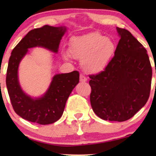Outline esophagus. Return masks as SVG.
<instances>
[{
    "instance_id": "esophagus-1",
    "label": "esophagus",
    "mask_w": 156,
    "mask_h": 156,
    "mask_svg": "<svg viewBox=\"0 0 156 156\" xmlns=\"http://www.w3.org/2000/svg\"><path fill=\"white\" fill-rule=\"evenodd\" d=\"M87 80V79L86 76H85L84 75H83V74H80V81L81 82H86Z\"/></svg>"
}]
</instances>
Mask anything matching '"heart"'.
Segmentation results:
<instances>
[{"mask_svg":"<svg viewBox=\"0 0 156 156\" xmlns=\"http://www.w3.org/2000/svg\"><path fill=\"white\" fill-rule=\"evenodd\" d=\"M115 51L112 40L99 33H91L74 38L69 44V52L72 57L82 59L87 72L97 73L108 65Z\"/></svg>","mask_w":156,"mask_h":156,"instance_id":"heart-1","label":"heart"}]
</instances>
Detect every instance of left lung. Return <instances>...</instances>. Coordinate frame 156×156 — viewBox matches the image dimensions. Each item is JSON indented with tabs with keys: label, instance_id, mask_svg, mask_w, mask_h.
Wrapping results in <instances>:
<instances>
[{
	"label": "left lung",
	"instance_id": "left-lung-1",
	"mask_svg": "<svg viewBox=\"0 0 156 156\" xmlns=\"http://www.w3.org/2000/svg\"><path fill=\"white\" fill-rule=\"evenodd\" d=\"M121 39L114 56L99 73L89 75L94 112L106 121L133 117L150 96L152 67L147 51L127 30L117 27Z\"/></svg>",
	"mask_w": 156,
	"mask_h": 156
}]
</instances>
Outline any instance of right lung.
<instances>
[{"instance_id": "add662e5", "label": "right lung", "mask_w": 156, "mask_h": 156, "mask_svg": "<svg viewBox=\"0 0 156 156\" xmlns=\"http://www.w3.org/2000/svg\"><path fill=\"white\" fill-rule=\"evenodd\" d=\"M65 31V27L49 25L31 30L12 51L6 74V86L15 112L25 120L42 125L59 120L68 97L79 83L80 73L77 71L56 74L45 94L36 99L25 94L19 85L18 65L27 49L38 46L57 52Z\"/></svg>"}]
</instances>
